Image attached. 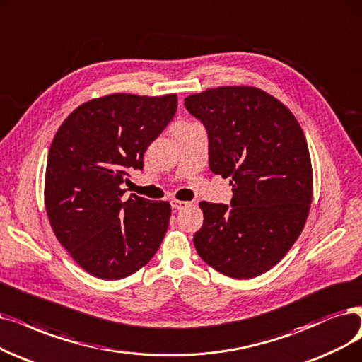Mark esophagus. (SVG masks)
<instances>
[{
	"label": "esophagus",
	"mask_w": 362,
	"mask_h": 362,
	"mask_svg": "<svg viewBox=\"0 0 362 362\" xmlns=\"http://www.w3.org/2000/svg\"><path fill=\"white\" fill-rule=\"evenodd\" d=\"M190 202H184V200H177V199H172L170 200V206L172 209L175 211H180V209H184L185 206H189Z\"/></svg>",
	"instance_id": "1"
}]
</instances>
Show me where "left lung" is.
<instances>
[{"label": "left lung", "mask_w": 362, "mask_h": 362, "mask_svg": "<svg viewBox=\"0 0 362 362\" xmlns=\"http://www.w3.org/2000/svg\"><path fill=\"white\" fill-rule=\"evenodd\" d=\"M184 105L206 129L211 170L233 187L231 205L200 202L196 251L226 276L255 278L281 262L306 224L313 175L305 134L281 100L251 86L208 89Z\"/></svg>", "instance_id": "obj_1"}]
</instances>
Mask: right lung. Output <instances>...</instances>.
Masks as SVG:
<instances>
[{
  "instance_id": "1",
  "label": "right lung",
  "mask_w": 362,
  "mask_h": 362,
  "mask_svg": "<svg viewBox=\"0 0 362 362\" xmlns=\"http://www.w3.org/2000/svg\"><path fill=\"white\" fill-rule=\"evenodd\" d=\"M175 93H112L84 103L57 129L49 150L45 202L62 247L92 276L115 281L146 266L166 235L168 202L131 194L129 172L173 119Z\"/></svg>"
}]
</instances>
